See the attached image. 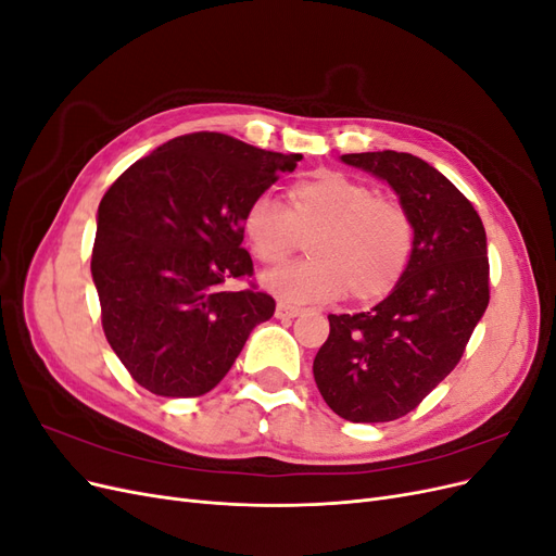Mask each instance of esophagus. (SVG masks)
Returning a JSON list of instances; mask_svg holds the SVG:
<instances>
[{"instance_id":"34e87169","label":"esophagus","mask_w":556,"mask_h":556,"mask_svg":"<svg viewBox=\"0 0 556 556\" xmlns=\"http://www.w3.org/2000/svg\"><path fill=\"white\" fill-rule=\"evenodd\" d=\"M301 313L299 306H292V304H285V301H280V304L276 306V317L278 319H290V317H296Z\"/></svg>"}]
</instances>
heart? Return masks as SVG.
Masks as SVG:
<instances>
[{
    "mask_svg": "<svg viewBox=\"0 0 556 556\" xmlns=\"http://www.w3.org/2000/svg\"><path fill=\"white\" fill-rule=\"evenodd\" d=\"M299 231H315L308 241L313 257L262 276L266 292L292 304L331 301L345 292L359 304L387 296L406 271L415 237L406 208L341 172L296 180L290 206L260 194L243 213L245 241L262 264L288 257Z\"/></svg>",
    "mask_w": 556,
    "mask_h": 556,
    "instance_id": "heart-1",
    "label": "heart"
}]
</instances>
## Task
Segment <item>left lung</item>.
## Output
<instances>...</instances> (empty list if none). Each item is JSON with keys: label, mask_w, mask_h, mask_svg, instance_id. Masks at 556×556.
I'll return each instance as SVG.
<instances>
[{"label": "left lung", "mask_w": 556, "mask_h": 556, "mask_svg": "<svg viewBox=\"0 0 556 556\" xmlns=\"http://www.w3.org/2000/svg\"><path fill=\"white\" fill-rule=\"evenodd\" d=\"M390 182L413 223L410 262L392 294L355 315H329L313 376L350 422H392L415 410L459 364L490 304L486 237L473 204L410 153L341 157Z\"/></svg>", "instance_id": "1"}]
</instances>
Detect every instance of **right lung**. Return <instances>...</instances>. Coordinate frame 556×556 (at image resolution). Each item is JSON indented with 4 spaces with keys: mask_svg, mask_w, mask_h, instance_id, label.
Returning a JSON list of instances; mask_svg holds the SVG:
<instances>
[{
    "mask_svg": "<svg viewBox=\"0 0 556 556\" xmlns=\"http://www.w3.org/2000/svg\"><path fill=\"white\" fill-rule=\"evenodd\" d=\"M299 160L197 131L134 162L104 194L90 262L102 327L148 392H211L274 315V296L223 285L252 276L243 213Z\"/></svg>",
    "mask_w": 556,
    "mask_h": 556,
    "instance_id": "right-lung-1",
    "label": "right lung"
}]
</instances>
